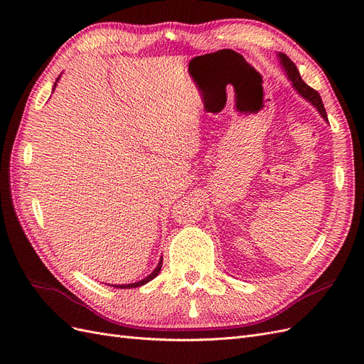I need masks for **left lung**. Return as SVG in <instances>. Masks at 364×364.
Segmentation results:
<instances>
[{
  "instance_id": "8db88e82",
  "label": "left lung",
  "mask_w": 364,
  "mask_h": 364,
  "mask_svg": "<svg viewBox=\"0 0 364 364\" xmlns=\"http://www.w3.org/2000/svg\"><path fill=\"white\" fill-rule=\"evenodd\" d=\"M277 56H278V59H279V63H281L282 70L285 71V74H287L289 80L291 82V86L297 91V94H299L301 97H304L308 103H311V105L317 109V112L322 115V118H323L325 121H328L326 111H325L323 103H322V98H321V95H318V92L314 91L313 87H310V86H308V85L302 80V77H301L299 71H297L296 65L289 59L287 54L278 53Z\"/></svg>"
}]
</instances>
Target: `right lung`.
Instances as JSON below:
<instances>
[{
  "label": "right lung",
  "mask_w": 364,
  "mask_h": 364,
  "mask_svg": "<svg viewBox=\"0 0 364 364\" xmlns=\"http://www.w3.org/2000/svg\"><path fill=\"white\" fill-rule=\"evenodd\" d=\"M59 79H60V75L58 77V80H56V83H54V86H53V91L56 90V85H58V82H59ZM161 267H162V257H161V259H159V262H158V266H156V269L153 270L147 278H144V279H141V281H138V282H132V284H123V285H112V287H117V289H136V287H141V285H144V284H147V282H150L151 279H155L158 274H159V272H161ZM109 285V284H107Z\"/></svg>",
  "instance_id": "obj_1"
}]
</instances>
